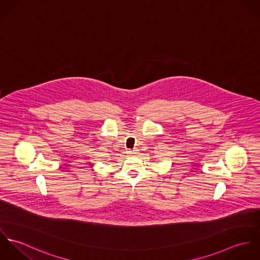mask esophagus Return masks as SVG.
Masks as SVG:
<instances>
[{
	"label": "esophagus",
	"mask_w": 260,
	"mask_h": 260,
	"mask_svg": "<svg viewBox=\"0 0 260 260\" xmlns=\"http://www.w3.org/2000/svg\"><path fill=\"white\" fill-rule=\"evenodd\" d=\"M129 154H137L138 153V150L137 149H134V150H129L127 151Z\"/></svg>",
	"instance_id": "obj_1"
}]
</instances>
